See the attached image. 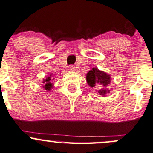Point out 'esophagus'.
I'll return each instance as SVG.
<instances>
[{
    "instance_id": "1",
    "label": "esophagus",
    "mask_w": 153,
    "mask_h": 153,
    "mask_svg": "<svg viewBox=\"0 0 153 153\" xmlns=\"http://www.w3.org/2000/svg\"><path fill=\"white\" fill-rule=\"evenodd\" d=\"M69 69L70 70V71H74V70H75L74 66V65H70V66H69Z\"/></svg>"
}]
</instances>
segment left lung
<instances>
[{
  "label": "left lung",
  "instance_id": "obj_1",
  "mask_svg": "<svg viewBox=\"0 0 153 153\" xmlns=\"http://www.w3.org/2000/svg\"><path fill=\"white\" fill-rule=\"evenodd\" d=\"M110 76L104 71L94 68L89 71L87 74V83L91 87H95L96 86H101L102 87L98 91L99 94L105 96L107 93H109V89H107V87L110 84Z\"/></svg>",
  "mask_w": 153,
  "mask_h": 153
}]
</instances>
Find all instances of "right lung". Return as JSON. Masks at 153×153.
<instances>
[{
	"mask_svg": "<svg viewBox=\"0 0 153 153\" xmlns=\"http://www.w3.org/2000/svg\"><path fill=\"white\" fill-rule=\"evenodd\" d=\"M43 83L44 84V89H46V90H51V89L53 87V83H52V80L51 77H48L44 81Z\"/></svg>",
	"mask_w": 153,
	"mask_h": 153,
	"instance_id": "1",
	"label": "right lung"
}]
</instances>
